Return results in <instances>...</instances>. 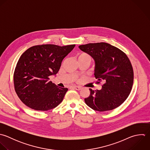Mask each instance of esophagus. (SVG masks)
Wrapping results in <instances>:
<instances>
[{
  "label": "esophagus",
  "mask_w": 150,
  "mask_h": 150,
  "mask_svg": "<svg viewBox=\"0 0 150 150\" xmlns=\"http://www.w3.org/2000/svg\"><path fill=\"white\" fill-rule=\"evenodd\" d=\"M73 88H74L75 89L77 90V91H79L81 89V86H72Z\"/></svg>",
  "instance_id": "obj_1"
}]
</instances>
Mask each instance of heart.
Listing matches in <instances>:
<instances>
[{"label":"heart","instance_id":"1","mask_svg":"<svg viewBox=\"0 0 150 150\" xmlns=\"http://www.w3.org/2000/svg\"><path fill=\"white\" fill-rule=\"evenodd\" d=\"M76 58L78 61H88L89 62H91L92 59L91 56L85 52L79 53L76 55Z\"/></svg>","mask_w":150,"mask_h":150}]
</instances>
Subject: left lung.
Segmentation results:
<instances>
[{"instance_id":"left-lung-1","label":"left lung","mask_w":150,"mask_h":150,"mask_svg":"<svg viewBox=\"0 0 150 150\" xmlns=\"http://www.w3.org/2000/svg\"><path fill=\"white\" fill-rule=\"evenodd\" d=\"M79 48L94 59L96 83L104 82L100 90L89 89L91 94L85 99L86 104L99 112L120 106L130 95L134 79L133 67L126 54L106 42L89 43Z\"/></svg>"}]
</instances>
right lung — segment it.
<instances>
[{
    "instance_id": "obj_1",
    "label": "right lung",
    "mask_w": 150,
    "mask_h": 150,
    "mask_svg": "<svg viewBox=\"0 0 150 150\" xmlns=\"http://www.w3.org/2000/svg\"><path fill=\"white\" fill-rule=\"evenodd\" d=\"M75 46L35 45L21 55L13 80L15 91L24 104L35 110L47 111L63 100L68 88L57 86L49 76L57 74L63 59Z\"/></svg>"
}]
</instances>
